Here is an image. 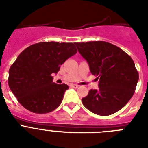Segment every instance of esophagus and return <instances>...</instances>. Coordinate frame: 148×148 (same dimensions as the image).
<instances>
[{
  "instance_id": "esophagus-1",
  "label": "esophagus",
  "mask_w": 148,
  "mask_h": 148,
  "mask_svg": "<svg viewBox=\"0 0 148 148\" xmlns=\"http://www.w3.org/2000/svg\"><path fill=\"white\" fill-rule=\"evenodd\" d=\"M71 87L74 88H77L79 86L77 85V84H71Z\"/></svg>"
}]
</instances>
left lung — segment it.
<instances>
[{
  "instance_id": "8db88e82",
  "label": "left lung",
  "mask_w": 148,
  "mask_h": 148,
  "mask_svg": "<svg viewBox=\"0 0 148 148\" xmlns=\"http://www.w3.org/2000/svg\"><path fill=\"white\" fill-rule=\"evenodd\" d=\"M78 52L97 77L99 88L82 98L87 109L108 116L126 105L134 94L139 75L132 58L123 50L105 41L74 43Z\"/></svg>"
}]
</instances>
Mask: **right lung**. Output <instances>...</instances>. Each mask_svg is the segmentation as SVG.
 Segmentation results:
<instances>
[{
    "instance_id": "1",
    "label": "right lung",
    "mask_w": 148,
    "mask_h": 148,
    "mask_svg": "<svg viewBox=\"0 0 148 148\" xmlns=\"http://www.w3.org/2000/svg\"><path fill=\"white\" fill-rule=\"evenodd\" d=\"M73 43L40 42L20 53L9 70L8 85L24 108L46 114L60 105L68 86L53 82L60 65L77 53Z\"/></svg>"
}]
</instances>
